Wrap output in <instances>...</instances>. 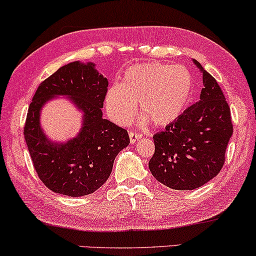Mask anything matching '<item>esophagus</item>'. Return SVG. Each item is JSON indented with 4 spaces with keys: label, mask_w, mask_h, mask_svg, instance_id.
Segmentation results:
<instances>
[{
    "label": "esophagus",
    "mask_w": 256,
    "mask_h": 256,
    "mask_svg": "<svg viewBox=\"0 0 256 256\" xmlns=\"http://www.w3.org/2000/svg\"><path fill=\"white\" fill-rule=\"evenodd\" d=\"M142 135L141 132H129V138H130V142L132 144H135L136 141H138L140 138H142Z\"/></svg>",
    "instance_id": "obj_1"
}]
</instances>
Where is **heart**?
Returning <instances> with one entry per match:
<instances>
[{"label":"heart","mask_w":256,"mask_h":256,"mask_svg":"<svg viewBox=\"0 0 256 256\" xmlns=\"http://www.w3.org/2000/svg\"><path fill=\"white\" fill-rule=\"evenodd\" d=\"M190 70L181 64L144 63L126 72L121 84H112L104 98L106 110L115 124L132 120L138 102L140 114L154 126H167L178 118L193 92Z\"/></svg>","instance_id":"obj_1"}]
</instances>
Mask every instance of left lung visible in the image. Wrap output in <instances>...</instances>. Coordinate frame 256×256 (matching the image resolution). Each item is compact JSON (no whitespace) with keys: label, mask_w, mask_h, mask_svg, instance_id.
<instances>
[{"label":"left lung","mask_w":256,"mask_h":256,"mask_svg":"<svg viewBox=\"0 0 256 256\" xmlns=\"http://www.w3.org/2000/svg\"><path fill=\"white\" fill-rule=\"evenodd\" d=\"M204 80L200 101L152 136V176L176 190H193L216 176L233 134L230 108L213 76L194 60Z\"/></svg>","instance_id":"1"}]
</instances>
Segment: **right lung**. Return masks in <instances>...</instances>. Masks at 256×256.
<instances>
[{"instance_id": "1", "label": "right lung", "mask_w": 256, "mask_h": 256, "mask_svg": "<svg viewBox=\"0 0 256 256\" xmlns=\"http://www.w3.org/2000/svg\"><path fill=\"white\" fill-rule=\"evenodd\" d=\"M108 80L94 63H68L41 82L26 112L23 134L40 180L55 193L78 198L94 193L110 175L116 155L129 144L126 129L102 118ZM68 96L84 112L79 135L54 144L42 134L39 112L54 96Z\"/></svg>"}]
</instances>
